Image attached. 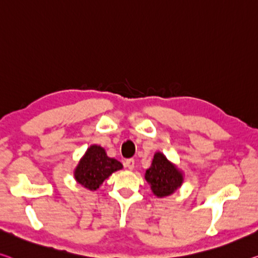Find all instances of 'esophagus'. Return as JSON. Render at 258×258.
Returning a JSON list of instances; mask_svg holds the SVG:
<instances>
[{"mask_svg":"<svg viewBox=\"0 0 258 258\" xmlns=\"http://www.w3.org/2000/svg\"><path fill=\"white\" fill-rule=\"evenodd\" d=\"M124 164H125V167L128 169H134V167H135V160L134 159L125 160Z\"/></svg>","mask_w":258,"mask_h":258,"instance_id":"1","label":"esophagus"}]
</instances>
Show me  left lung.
Returning a JSON list of instances; mask_svg holds the SVG:
<instances>
[{
  "instance_id": "left-lung-1",
  "label": "left lung",
  "mask_w": 258,
  "mask_h": 258,
  "mask_svg": "<svg viewBox=\"0 0 258 258\" xmlns=\"http://www.w3.org/2000/svg\"><path fill=\"white\" fill-rule=\"evenodd\" d=\"M145 180L151 185L154 195L166 197L181 187L183 183V174L161 152H156L151 167L145 172Z\"/></svg>"
}]
</instances>
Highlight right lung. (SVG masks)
I'll list each match as a JSON object with an SVG mask.
<instances>
[{"instance_id": "right-lung-1", "label": "right lung", "mask_w": 258, "mask_h": 258, "mask_svg": "<svg viewBox=\"0 0 258 258\" xmlns=\"http://www.w3.org/2000/svg\"><path fill=\"white\" fill-rule=\"evenodd\" d=\"M122 164L106 154L104 148L91 145L81 160H79L74 175L83 187L90 190H97L107 177L114 172L122 169Z\"/></svg>"}]
</instances>
